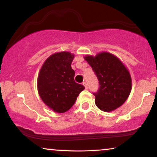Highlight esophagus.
I'll return each instance as SVG.
<instances>
[{"instance_id":"34e87169","label":"esophagus","mask_w":157,"mask_h":157,"mask_svg":"<svg viewBox=\"0 0 157 157\" xmlns=\"http://www.w3.org/2000/svg\"><path fill=\"white\" fill-rule=\"evenodd\" d=\"M82 84H83V86H85V88H86V89H87V88H88V84H87V82H83V83H82Z\"/></svg>"}]
</instances>
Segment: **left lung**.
I'll return each mask as SVG.
<instances>
[{"label":"left lung","mask_w":157,"mask_h":157,"mask_svg":"<svg viewBox=\"0 0 157 157\" xmlns=\"http://www.w3.org/2000/svg\"><path fill=\"white\" fill-rule=\"evenodd\" d=\"M84 59L92 68L99 80L98 91L94 93L95 104L105 112L114 111L126 101L131 91V77L120 59L109 52L96 56L86 55Z\"/></svg>","instance_id":"obj_1"}]
</instances>
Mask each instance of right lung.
I'll return each mask as SVG.
<instances>
[{
  "label": "right lung",
  "mask_w": 157,
  "mask_h": 157,
  "mask_svg": "<svg viewBox=\"0 0 157 157\" xmlns=\"http://www.w3.org/2000/svg\"><path fill=\"white\" fill-rule=\"evenodd\" d=\"M75 55L68 52L52 55L43 64L37 77V91L41 100L57 113H64L72 107L85 87L75 82L71 68Z\"/></svg>",
  "instance_id": "1"
}]
</instances>
